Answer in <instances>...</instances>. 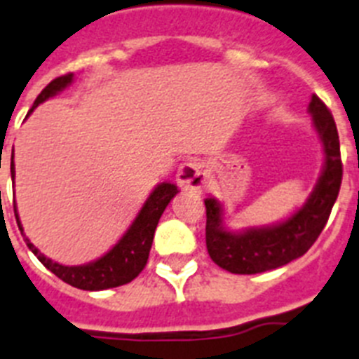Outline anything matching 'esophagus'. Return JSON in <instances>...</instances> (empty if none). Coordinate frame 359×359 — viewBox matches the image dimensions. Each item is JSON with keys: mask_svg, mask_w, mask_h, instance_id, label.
Wrapping results in <instances>:
<instances>
[{"mask_svg": "<svg viewBox=\"0 0 359 359\" xmlns=\"http://www.w3.org/2000/svg\"><path fill=\"white\" fill-rule=\"evenodd\" d=\"M205 179L208 175H205V170L201 162H184L177 171V184L184 191L201 193L205 188Z\"/></svg>", "mask_w": 359, "mask_h": 359, "instance_id": "34e87169", "label": "esophagus"}]
</instances>
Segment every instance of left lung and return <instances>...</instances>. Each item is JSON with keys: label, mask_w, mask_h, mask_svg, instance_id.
I'll return each instance as SVG.
<instances>
[{"label": "left lung", "mask_w": 359, "mask_h": 359, "mask_svg": "<svg viewBox=\"0 0 359 359\" xmlns=\"http://www.w3.org/2000/svg\"><path fill=\"white\" fill-rule=\"evenodd\" d=\"M309 114L323 144L325 162L313 193L300 210L278 224L229 231L224 227L222 204L217 198L204 201L205 245L211 260L218 267L235 274H257L276 269L307 253L323 231L338 198L344 166L339 157L336 123L318 95L311 97Z\"/></svg>", "instance_id": "left-lung-1"}]
</instances>
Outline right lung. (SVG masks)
Listing matches in <instances>:
<instances>
[{"instance_id": "1", "label": "right lung", "mask_w": 359, "mask_h": 359, "mask_svg": "<svg viewBox=\"0 0 359 359\" xmlns=\"http://www.w3.org/2000/svg\"><path fill=\"white\" fill-rule=\"evenodd\" d=\"M72 81H74V76L67 74V76H61L52 81V83H48L43 88V92L37 95L36 101H34L32 110L41 104V102H45L46 99L54 97L59 92H63ZM32 110L29 114H32ZM12 158H14V155H12ZM11 173L12 179H14V161L11 162ZM177 193H179V189H177L175 184H158L157 188L149 193L144 205L137 213L132 226L128 227V231L121 236L119 242L108 253L102 255L101 258L90 262V264H85V266H63V264H57L52 258L45 257L23 233L15 204L14 215L25 242H27L30 251L36 255L37 260L41 262L46 269L52 271L63 282L70 283L72 287L83 289V291H102V289L119 287V285L132 282L144 269L149 257V249H151V242H154L155 229H157L158 218H161V215L166 210V205L170 204L171 198L175 197Z\"/></svg>"}]
</instances>
